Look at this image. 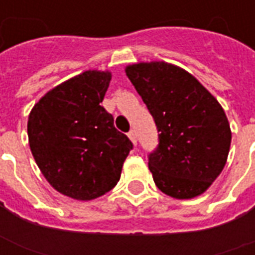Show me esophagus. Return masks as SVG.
<instances>
[{
	"instance_id": "34e87169",
	"label": "esophagus",
	"mask_w": 255,
	"mask_h": 255,
	"mask_svg": "<svg viewBox=\"0 0 255 255\" xmlns=\"http://www.w3.org/2000/svg\"><path fill=\"white\" fill-rule=\"evenodd\" d=\"M128 138L132 140L133 144H136V131H135V129H131V131L128 132Z\"/></svg>"
}]
</instances>
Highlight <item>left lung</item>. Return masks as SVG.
<instances>
[{"label": "left lung", "instance_id": "8db88e82", "mask_svg": "<svg viewBox=\"0 0 255 255\" xmlns=\"http://www.w3.org/2000/svg\"><path fill=\"white\" fill-rule=\"evenodd\" d=\"M126 73L158 131V146L149 154L155 186L177 199L201 195L230 153L231 129L221 105L192 75L172 64H133Z\"/></svg>", "mask_w": 255, "mask_h": 255}]
</instances>
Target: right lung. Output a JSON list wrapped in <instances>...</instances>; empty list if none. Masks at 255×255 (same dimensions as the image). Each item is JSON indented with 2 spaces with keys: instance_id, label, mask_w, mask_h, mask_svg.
I'll list each match as a JSON object with an SVG mask.
<instances>
[{
  "instance_id": "right-lung-1",
  "label": "right lung",
  "mask_w": 255,
  "mask_h": 255,
  "mask_svg": "<svg viewBox=\"0 0 255 255\" xmlns=\"http://www.w3.org/2000/svg\"><path fill=\"white\" fill-rule=\"evenodd\" d=\"M109 83V72L86 71L42 97L28 117L36 165L53 187L73 199L111 191L133 147L101 106Z\"/></svg>"
}]
</instances>
